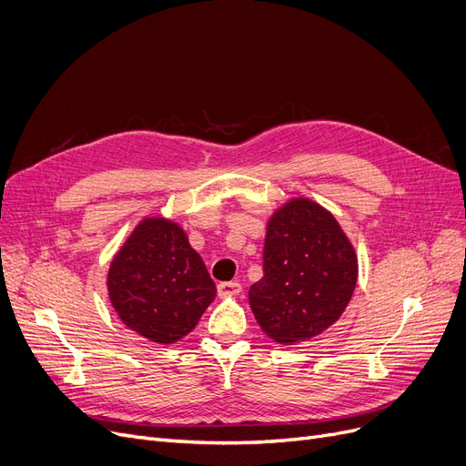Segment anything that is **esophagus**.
<instances>
[{"mask_svg": "<svg viewBox=\"0 0 466 466\" xmlns=\"http://www.w3.org/2000/svg\"><path fill=\"white\" fill-rule=\"evenodd\" d=\"M240 290H243V285L237 283V281H228V283H219V285H218V294H219L221 298L237 296Z\"/></svg>", "mask_w": 466, "mask_h": 466, "instance_id": "esophagus-1", "label": "esophagus"}]
</instances>
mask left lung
<instances>
[{
    "label": "left lung",
    "instance_id": "8db88e82",
    "mask_svg": "<svg viewBox=\"0 0 466 466\" xmlns=\"http://www.w3.org/2000/svg\"><path fill=\"white\" fill-rule=\"evenodd\" d=\"M356 283V250L339 221L318 202L294 198L268 223L264 277L248 300L269 339L294 344L337 321Z\"/></svg>",
    "mask_w": 466,
    "mask_h": 466
}]
</instances>
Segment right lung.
Segmentation results:
<instances>
[{"instance_id": "1", "label": "right lung", "mask_w": 466, "mask_h": 466, "mask_svg": "<svg viewBox=\"0 0 466 466\" xmlns=\"http://www.w3.org/2000/svg\"><path fill=\"white\" fill-rule=\"evenodd\" d=\"M108 298L141 337L174 344L191 332L216 296V285L187 235L162 218L143 219L108 269Z\"/></svg>"}]
</instances>
